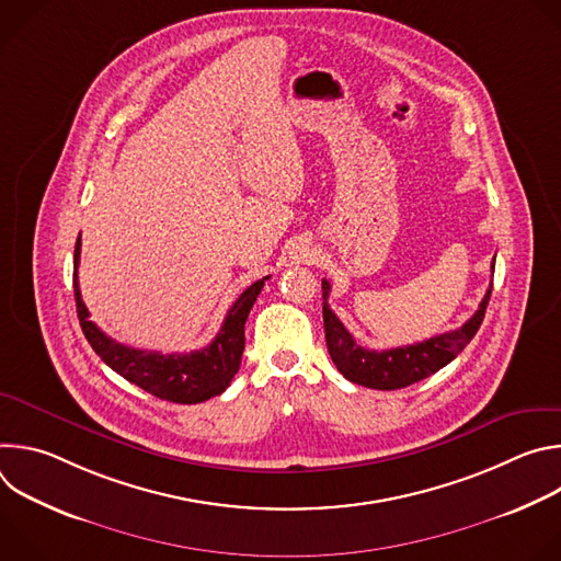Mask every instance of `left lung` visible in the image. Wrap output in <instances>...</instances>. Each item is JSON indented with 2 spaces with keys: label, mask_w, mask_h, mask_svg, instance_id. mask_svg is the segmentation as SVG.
I'll return each mask as SVG.
<instances>
[{
  "label": "left lung",
  "mask_w": 561,
  "mask_h": 561,
  "mask_svg": "<svg viewBox=\"0 0 561 561\" xmlns=\"http://www.w3.org/2000/svg\"><path fill=\"white\" fill-rule=\"evenodd\" d=\"M491 271H495V260ZM491 288L486 290L482 304L474 310V314L468 322L450 333L435 335L431 340L411 344V346H399L388 351H368L362 348L353 335L346 331V327L340 322V317L329 306L331 284L322 279V293H324V331H327V346L331 353L333 364L337 370L353 383L377 388V390H397L411 386L415 381H422L450 364L466 344L474 337L484 322V312L491 299Z\"/></svg>",
  "instance_id": "1"
}]
</instances>
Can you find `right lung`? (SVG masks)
Segmentation results:
<instances>
[{"mask_svg":"<svg viewBox=\"0 0 561 561\" xmlns=\"http://www.w3.org/2000/svg\"><path fill=\"white\" fill-rule=\"evenodd\" d=\"M79 253H82V239L77 237L75 260H72L77 317L89 344L106 366H111L117 375L139 386L141 390L159 399H167V402H173V404H199L228 388L234 373L239 370V364H242V353L247 342L244 324L249 319V312L268 277L257 279L237 297V301L230 306V310L224 317L219 333L208 346L191 353L164 355L154 351H139V348L124 346L111 340L91 322L89 308L82 301V293H79V282H77Z\"/></svg>","mask_w":561,"mask_h":561,"instance_id":"right-lung-1","label":"right lung"}]
</instances>
